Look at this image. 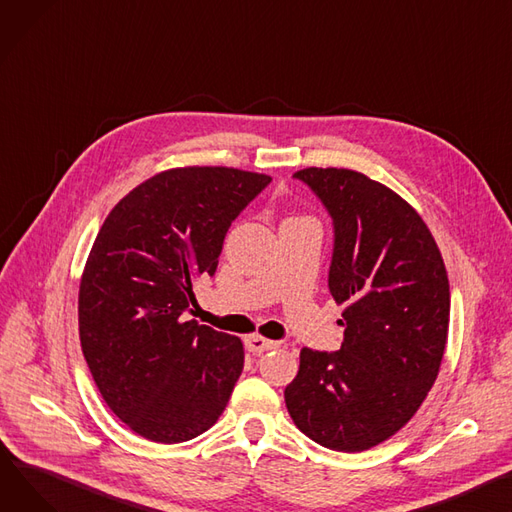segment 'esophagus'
I'll list each match as a JSON object with an SVG mask.
<instances>
[{
	"mask_svg": "<svg viewBox=\"0 0 512 512\" xmlns=\"http://www.w3.org/2000/svg\"><path fill=\"white\" fill-rule=\"evenodd\" d=\"M245 346H247V350L253 352V354H263V352H267V350L278 348V342H274V339H265V337H261V335H249V337L245 339Z\"/></svg>",
	"mask_w": 512,
	"mask_h": 512,
	"instance_id": "1",
	"label": "esophagus"
}]
</instances>
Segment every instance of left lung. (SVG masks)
Instances as JSON below:
<instances>
[{
    "label": "left lung",
    "instance_id": "1",
    "mask_svg": "<svg viewBox=\"0 0 512 512\" xmlns=\"http://www.w3.org/2000/svg\"><path fill=\"white\" fill-rule=\"evenodd\" d=\"M333 220L329 292L344 304L337 352L300 350L290 418L321 447L358 453L401 430L432 389L447 346L451 290L420 214L350 168H302Z\"/></svg>",
    "mask_w": 512,
    "mask_h": 512
}]
</instances>
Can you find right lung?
<instances>
[{
    "instance_id": "right-lung-1",
    "label": "right lung",
    "mask_w": 512,
    "mask_h": 512,
    "mask_svg": "<svg viewBox=\"0 0 512 512\" xmlns=\"http://www.w3.org/2000/svg\"><path fill=\"white\" fill-rule=\"evenodd\" d=\"M269 181L228 166L170 168L100 226L80 282V342L102 399L135 434L175 445L222 416L243 342L185 313L193 282L214 276L232 220Z\"/></svg>"
}]
</instances>
